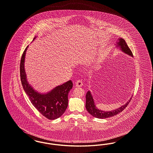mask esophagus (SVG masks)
<instances>
[{
	"label": "esophagus",
	"mask_w": 153,
	"mask_h": 153,
	"mask_svg": "<svg viewBox=\"0 0 153 153\" xmlns=\"http://www.w3.org/2000/svg\"><path fill=\"white\" fill-rule=\"evenodd\" d=\"M83 80L82 79L78 80L76 82V87H81L83 86Z\"/></svg>",
	"instance_id": "esophagus-1"
}]
</instances>
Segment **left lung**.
Segmentation results:
<instances>
[{
  "instance_id": "obj_1",
  "label": "left lung",
  "mask_w": 153,
  "mask_h": 153,
  "mask_svg": "<svg viewBox=\"0 0 153 153\" xmlns=\"http://www.w3.org/2000/svg\"><path fill=\"white\" fill-rule=\"evenodd\" d=\"M117 45H118L117 46L120 47V48H121V50H122V51H123L125 53L133 56V53H132L131 50L127 46L125 40H124L123 38H120L119 39V42H117ZM86 108L87 111L95 118H100V119H105V118L113 117L120 112H122L127 106L129 102L131 101V98H130V100H129L125 105H124L120 108H118L115 110H113L111 111H103L100 110L99 109H98L94 104L93 97L91 94V93L89 91L87 93L86 95Z\"/></svg>"
}]
</instances>
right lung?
<instances>
[{
	"label": "right lung",
	"instance_id": "right-lung-1",
	"mask_svg": "<svg viewBox=\"0 0 153 153\" xmlns=\"http://www.w3.org/2000/svg\"><path fill=\"white\" fill-rule=\"evenodd\" d=\"M35 39L33 38V40ZM27 46L20 60V79L22 86L28 98L36 110L45 117L50 120L58 118L65 112L68 106V94L73 86L71 80L56 87L50 92L42 94L35 91L26 79L24 63Z\"/></svg>",
	"mask_w": 153,
	"mask_h": 153
}]
</instances>
